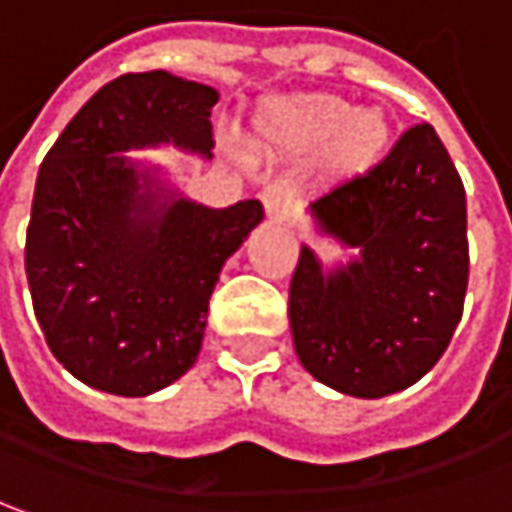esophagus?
<instances>
[{
    "mask_svg": "<svg viewBox=\"0 0 512 512\" xmlns=\"http://www.w3.org/2000/svg\"><path fill=\"white\" fill-rule=\"evenodd\" d=\"M260 200H263V209L272 220H283L292 209V203H295V194L286 183H272V186L260 191Z\"/></svg>",
    "mask_w": 512,
    "mask_h": 512,
    "instance_id": "esophagus-1",
    "label": "esophagus"
}]
</instances>
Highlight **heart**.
Listing matches in <instances>:
<instances>
[{
	"mask_svg": "<svg viewBox=\"0 0 512 512\" xmlns=\"http://www.w3.org/2000/svg\"><path fill=\"white\" fill-rule=\"evenodd\" d=\"M257 131L280 151L315 154L323 148V163L335 177L364 174L392 143V125L381 108H355L323 91L272 100L257 120Z\"/></svg>",
	"mask_w": 512,
	"mask_h": 512,
	"instance_id": "heart-1",
	"label": "heart"
}]
</instances>
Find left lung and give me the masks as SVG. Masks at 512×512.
<instances>
[{"mask_svg":"<svg viewBox=\"0 0 512 512\" xmlns=\"http://www.w3.org/2000/svg\"><path fill=\"white\" fill-rule=\"evenodd\" d=\"M309 214L358 257L326 272L300 249L289 286L300 364L355 398L412 387L450 346L470 278L464 183L433 125H412L378 166L312 200Z\"/></svg>","mask_w":512,"mask_h":512,"instance_id":"8db88e82","label":"left lung"}]
</instances>
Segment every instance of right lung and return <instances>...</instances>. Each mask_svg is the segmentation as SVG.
<instances>
[{
  "instance_id": "add662e5",
  "label": "right lung",
  "mask_w": 512,
  "mask_h": 512,
  "mask_svg": "<svg viewBox=\"0 0 512 512\" xmlns=\"http://www.w3.org/2000/svg\"><path fill=\"white\" fill-rule=\"evenodd\" d=\"M217 100L168 71L123 74L39 166L28 286L54 358L88 387L140 398L186 375L220 269L263 220L260 200L209 209L120 154L174 143L209 157Z\"/></svg>"
}]
</instances>
